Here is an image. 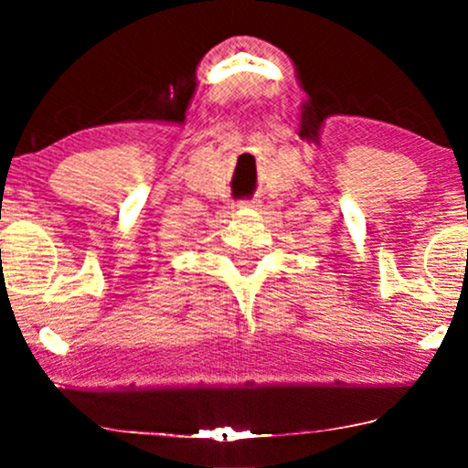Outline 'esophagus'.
<instances>
[{"label":"esophagus","mask_w":468,"mask_h":468,"mask_svg":"<svg viewBox=\"0 0 468 468\" xmlns=\"http://www.w3.org/2000/svg\"><path fill=\"white\" fill-rule=\"evenodd\" d=\"M258 199H245V201H239L236 203V207H258Z\"/></svg>","instance_id":"34e87169"}]
</instances>
